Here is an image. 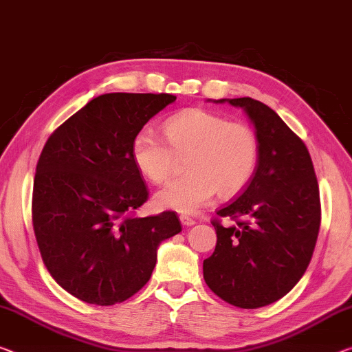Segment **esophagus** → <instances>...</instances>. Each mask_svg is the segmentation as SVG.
<instances>
[{"label":"esophagus","instance_id":"esophagus-1","mask_svg":"<svg viewBox=\"0 0 352 352\" xmlns=\"http://www.w3.org/2000/svg\"><path fill=\"white\" fill-rule=\"evenodd\" d=\"M179 219H181V223L186 225V226H192V225L197 223V221H195L192 217H188V215H181Z\"/></svg>","mask_w":352,"mask_h":352}]
</instances>
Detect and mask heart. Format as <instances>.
<instances>
[{
    "instance_id": "1",
    "label": "heart",
    "mask_w": 352,
    "mask_h": 352,
    "mask_svg": "<svg viewBox=\"0 0 352 352\" xmlns=\"http://www.w3.org/2000/svg\"><path fill=\"white\" fill-rule=\"evenodd\" d=\"M165 138L142 131L132 140L137 170L154 184L170 179L177 157H187L188 175L177 177L155 195L159 208L193 214L214 195L232 197L248 186L259 160L255 131L206 110H187L164 124Z\"/></svg>"
}]
</instances>
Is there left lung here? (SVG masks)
<instances>
[{
	"instance_id": "left-lung-1",
	"label": "left lung",
	"mask_w": 352,
	"mask_h": 352,
	"mask_svg": "<svg viewBox=\"0 0 352 352\" xmlns=\"http://www.w3.org/2000/svg\"><path fill=\"white\" fill-rule=\"evenodd\" d=\"M226 102L255 126L259 160L244 192L210 221L217 244L203 277L228 304L258 308L282 299L305 274L320 232V187L307 146L272 108L250 97ZM225 217L235 223L223 226Z\"/></svg>"
}]
</instances>
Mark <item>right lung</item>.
I'll return each mask as SVG.
<instances>
[{
    "mask_svg": "<svg viewBox=\"0 0 352 352\" xmlns=\"http://www.w3.org/2000/svg\"><path fill=\"white\" fill-rule=\"evenodd\" d=\"M173 94L111 93L64 121L37 160L32 228L59 286L94 305L127 300L148 283L162 241L181 232L175 210L137 217L149 197L132 140Z\"/></svg>",
    "mask_w": 352,
    "mask_h": 352,
    "instance_id": "1",
    "label": "right lung"
}]
</instances>
